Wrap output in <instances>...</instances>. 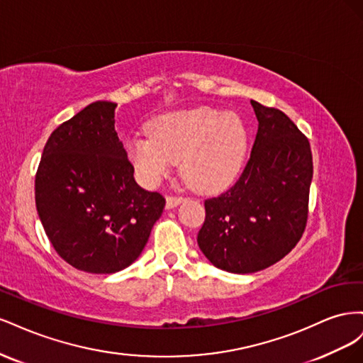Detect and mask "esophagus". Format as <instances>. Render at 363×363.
<instances>
[{
	"label": "esophagus",
	"instance_id": "34e87169",
	"mask_svg": "<svg viewBox=\"0 0 363 363\" xmlns=\"http://www.w3.org/2000/svg\"><path fill=\"white\" fill-rule=\"evenodd\" d=\"M184 200V196L182 195H168L167 196V208H172L175 206H179Z\"/></svg>",
	"mask_w": 363,
	"mask_h": 363
}]
</instances>
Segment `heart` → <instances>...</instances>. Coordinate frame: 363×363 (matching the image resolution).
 <instances>
[{
    "label": "heart",
    "instance_id": "obj_1",
    "mask_svg": "<svg viewBox=\"0 0 363 363\" xmlns=\"http://www.w3.org/2000/svg\"><path fill=\"white\" fill-rule=\"evenodd\" d=\"M245 140L244 125L236 116L195 108L152 121L150 138L130 139L128 156L150 183L167 175L172 163L182 162V175L191 188L212 191L238 171Z\"/></svg>",
    "mask_w": 363,
    "mask_h": 363
}]
</instances>
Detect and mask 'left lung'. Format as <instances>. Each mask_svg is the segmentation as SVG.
Wrapping results in <instances>:
<instances>
[{
    "label": "left lung",
    "mask_w": 363,
    "mask_h": 363,
    "mask_svg": "<svg viewBox=\"0 0 363 363\" xmlns=\"http://www.w3.org/2000/svg\"><path fill=\"white\" fill-rule=\"evenodd\" d=\"M259 121L250 159L238 180L204 200L203 255L219 269L250 274L298 244L309 216L313 162L309 139L276 107L251 101Z\"/></svg>",
    "instance_id": "left-lung-1"
}]
</instances>
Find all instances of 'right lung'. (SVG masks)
Instances as JSON below:
<instances>
[{
	"label": "right lung",
	"mask_w": 363,
	"mask_h": 363,
	"mask_svg": "<svg viewBox=\"0 0 363 363\" xmlns=\"http://www.w3.org/2000/svg\"><path fill=\"white\" fill-rule=\"evenodd\" d=\"M111 101H95L52 131L35 180L40 223L57 255L91 274L130 267L162 216L164 196L142 189L115 130Z\"/></svg>",
	"instance_id": "right-lung-1"
}]
</instances>
